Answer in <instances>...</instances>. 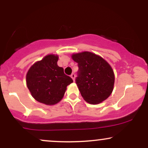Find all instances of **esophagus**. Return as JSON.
Listing matches in <instances>:
<instances>
[{"mask_svg":"<svg viewBox=\"0 0 148 148\" xmlns=\"http://www.w3.org/2000/svg\"><path fill=\"white\" fill-rule=\"evenodd\" d=\"M70 76H71V78H72V79L74 81V79H75V74H74V73H72V74H71Z\"/></svg>","mask_w":148,"mask_h":148,"instance_id":"1","label":"esophagus"}]
</instances>
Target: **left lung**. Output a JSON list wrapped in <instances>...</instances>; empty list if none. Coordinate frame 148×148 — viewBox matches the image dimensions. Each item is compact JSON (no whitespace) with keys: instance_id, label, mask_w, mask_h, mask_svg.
<instances>
[{"instance_id":"obj_1","label":"left lung","mask_w":148,"mask_h":148,"mask_svg":"<svg viewBox=\"0 0 148 148\" xmlns=\"http://www.w3.org/2000/svg\"><path fill=\"white\" fill-rule=\"evenodd\" d=\"M72 57L78 63L75 82L84 99L92 104L106 99L113 91L115 81L109 64L99 56L88 51L74 54Z\"/></svg>"}]
</instances>
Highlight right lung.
I'll use <instances>...</instances> for the list:
<instances>
[{"mask_svg": "<svg viewBox=\"0 0 148 148\" xmlns=\"http://www.w3.org/2000/svg\"><path fill=\"white\" fill-rule=\"evenodd\" d=\"M58 56L48 55L35 62L26 75V84L32 96L39 102L53 105L62 99L67 86L73 80L57 64Z\"/></svg>", "mask_w": 148, "mask_h": 148, "instance_id": "right-lung-1", "label": "right lung"}]
</instances>
